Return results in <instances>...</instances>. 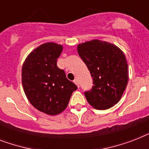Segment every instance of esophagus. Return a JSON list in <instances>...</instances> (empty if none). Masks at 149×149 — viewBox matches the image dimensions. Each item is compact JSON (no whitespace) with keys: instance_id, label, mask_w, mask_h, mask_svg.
<instances>
[{"instance_id":"esophagus-1","label":"esophagus","mask_w":149,"mask_h":149,"mask_svg":"<svg viewBox=\"0 0 149 149\" xmlns=\"http://www.w3.org/2000/svg\"><path fill=\"white\" fill-rule=\"evenodd\" d=\"M75 83V84H77V86L79 87V80H78V79H75L74 81H73Z\"/></svg>"}]
</instances>
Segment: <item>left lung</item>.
I'll return each instance as SVG.
<instances>
[{
	"label": "left lung",
	"mask_w": 149,
	"mask_h": 149,
	"mask_svg": "<svg viewBox=\"0 0 149 149\" xmlns=\"http://www.w3.org/2000/svg\"><path fill=\"white\" fill-rule=\"evenodd\" d=\"M78 54L88 68L93 86L84 94L91 106L106 110L122 97L128 81V66L125 54L116 45L100 40L79 44Z\"/></svg>",
	"instance_id": "1"
}]
</instances>
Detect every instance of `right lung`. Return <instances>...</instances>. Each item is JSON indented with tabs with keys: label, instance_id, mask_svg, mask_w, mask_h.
<instances>
[{
	"label": "right lung",
	"instance_id": "1",
	"mask_svg": "<svg viewBox=\"0 0 149 149\" xmlns=\"http://www.w3.org/2000/svg\"><path fill=\"white\" fill-rule=\"evenodd\" d=\"M63 46L53 42L36 48L24 61L22 71L23 88L27 98L37 110L49 115L63 112L77 85L66 78L57 66Z\"/></svg>",
	"mask_w": 149,
	"mask_h": 149
}]
</instances>
